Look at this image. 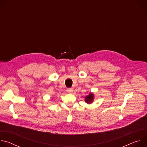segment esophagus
I'll use <instances>...</instances> for the list:
<instances>
[{
	"label": "esophagus",
	"instance_id": "esophagus-1",
	"mask_svg": "<svg viewBox=\"0 0 147 147\" xmlns=\"http://www.w3.org/2000/svg\"><path fill=\"white\" fill-rule=\"evenodd\" d=\"M67 91V92H68L69 93H72V92H73V89H72V88H68Z\"/></svg>",
	"mask_w": 147,
	"mask_h": 147
}]
</instances>
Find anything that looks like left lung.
<instances>
[{
  "label": "left lung",
  "instance_id": "left-lung-1",
  "mask_svg": "<svg viewBox=\"0 0 147 147\" xmlns=\"http://www.w3.org/2000/svg\"><path fill=\"white\" fill-rule=\"evenodd\" d=\"M94 98V95L92 93H90L88 95L86 96V99H85V101L87 103H91L93 102Z\"/></svg>",
  "mask_w": 147,
  "mask_h": 147
}]
</instances>
